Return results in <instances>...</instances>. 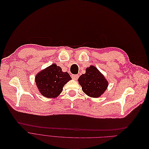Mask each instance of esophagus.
Listing matches in <instances>:
<instances>
[{
    "label": "esophagus",
    "instance_id": "1",
    "mask_svg": "<svg viewBox=\"0 0 149 149\" xmlns=\"http://www.w3.org/2000/svg\"><path fill=\"white\" fill-rule=\"evenodd\" d=\"M72 77L73 79H74V80H77V79H78L79 76L77 75V74H73V75L72 76Z\"/></svg>",
    "mask_w": 149,
    "mask_h": 149
}]
</instances>
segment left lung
<instances>
[{
  "instance_id": "obj_1",
  "label": "left lung",
  "mask_w": 149,
  "mask_h": 149,
  "mask_svg": "<svg viewBox=\"0 0 149 149\" xmlns=\"http://www.w3.org/2000/svg\"><path fill=\"white\" fill-rule=\"evenodd\" d=\"M78 82L84 93L91 97H100L109 86L104 76L93 65L86 68V73L78 78Z\"/></svg>"
}]
</instances>
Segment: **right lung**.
Masks as SVG:
<instances>
[{
    "mask_svg": "<svg viewBox=\"0 0 149 149\" xmlns=\"http://www.w3.org/2000/svg\"><path fill=\"white\" fill-rule=\"evenodd\" d=\"M72 79L67 72L56 63L41 70L35 77V82L40 93L47 98L57 97L63 90V87Z\"/></svg>",
    "mask_w": 149,
    "mask_h": 149,
    "instance_id": "obj_1",
    "label": "right lung"
}]
</instances>
